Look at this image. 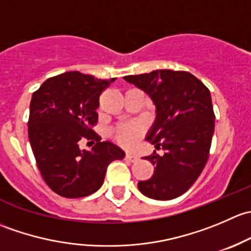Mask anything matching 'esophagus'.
Instances as JSON below:
<instances>
[{"label":"esophagus","instance_id":"esophagus-1","mask_svg":"<svg viewBox=\"0 0 251 251\" xmlns=\"http://www.w3.org/2000/svg\"><path fill=\"white\" fill-rule=\"evenodd\" d=\"M125 158L127 159V160H130V161H137L138 160V156L136 155V154L130 153V151H128V153H126Z\"/></svg>","mask_w":251,"mask_h":251}]
</instances>
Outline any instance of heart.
I'll return each instance as SVG.
<instances>
[{
    "mask_svg": "<svg viewBox=\"0 0 251 251\" xmlns=\"http://www.w3.org/2000/svg\"><path fill=\"white\" fill-rule=\"evenodd\" d=\"M144 133V126L140 123H127L114 130V138L120 146L131 148Z\"/></svg>",
    "mask_w": 251,
    "mask_h": 251,
    "instance_id": "obj_1",
    "label": "heart"
}]
</instances>
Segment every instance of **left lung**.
I'll list each match as a JSON object with an SVG mask.
<instances>
[{
	"mask_svg": "<svg viewBox=\"0 0 251 251\" xmlns=\"http://www.w3.org/2000/svg\"><path fill=\"white\" fill-rule=\"evenodd\" d=\"M124 80L143 91L155 107V120L146 141L161 148L147 160L154 174L137 187L143 196L171 201L188 191L203 171L215 128L211 95L206 86L187 72L163 69L128 75Z\"/></svg>",
	"mask_w": 251,
	"mask_h": 251,
	"instance_id": "1",
	"label": "left lung"
}]
</instances>
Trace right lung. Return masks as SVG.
<instances>
[{"instance_id":"add662e5","label":"right lung","mask_w":251,"mask_h":251,"mask_svg":"<svg viewBox=\"0 0 251 251\" xmlns=\"http://www.w3.org/2000/svg\"><path fill=\"white\" fill-rule=\"evenodd\" d=\"M115 80L67 72L48 78L32 95L27 123L32 153L48 187L64 198L97 192L108 165L125 158L120 147L100 138L88 151L78 148L83 137L95 138L100 95Z\"/></svg>"}]
</instances>
